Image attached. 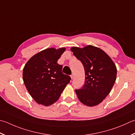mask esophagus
<instances>
[{"label":"esophagus","mask_w":135,"mask_h":135,"mask_svg":"<svg viewBox=\"0 0 135 135\" xmlns=\"http://www.w3.org/2000/svg\"><path fill=\"white\" fill-rule=\"evenodd\" d=\"M74 77V74H72L71 75V79H73Z\"/></svg>","instance_id":"1"}]
</instances>
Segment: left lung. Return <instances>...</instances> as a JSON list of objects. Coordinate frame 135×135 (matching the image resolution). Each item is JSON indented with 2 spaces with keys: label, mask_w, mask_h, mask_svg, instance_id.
<instances>
[{
  "label": "left lung",
  "mask_w": 135,
  "mask_h": 135,
  "mask_svg": "<svg viewBox=\"0 0 135 135\" xmlns=\"http://www.w3.org/2000/svg\"><path fill=\"white\" fill-rule=\"evenodd\" d=\"M71 51L82 62L85 71L84 85L75 90L78 99L87 106H97L108 95L116 81V65L103 50L96 46H73Z\"/></svg>",
  "instance_id": "8db88e82"
}]
</instances>
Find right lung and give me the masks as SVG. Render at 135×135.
<instances>
[{
  "label": "right lung",
  "instance_id": "right-lung-1",
  "mask_svg": "<svg viewBox=\"0 0 135 135\" xmlns=\"http://www.w3.org/2000/svg\"><path fill=\"white\" fill-rule=\"evenodd\" d=\"M65 48H47L36 54L26 63L23 80L27 90L38 104L48 106L59 99L71 77L62 73L57 61Z\"/></svg>",
  "mask_w": 135,
  "mask_h": 135
}]
</instances>
